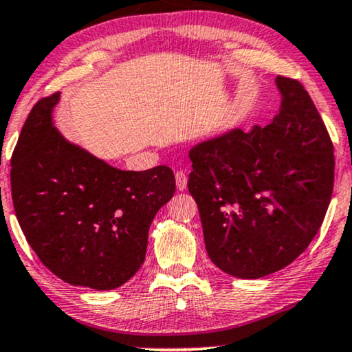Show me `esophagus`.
I'll return each mask as SVG.
<instances>
[{"label":"esophagus","mask_w":352,"mask_h":352,"mask_svg":"<svg viewBox=\"0 0 352 352\" xmlns=\"http://www.w3.org/2000/svg\"><path fill=\"white\" fill-rule=\"evenodd\" d=\"M175 184H177V190L184 191L186 190V184H188V177L184 170H179L175 173Z\"/></svg>","instance_id":"obj_1"}]
</instances>
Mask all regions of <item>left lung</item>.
Here are the masks:
<instances>
[{"label":"left lung","mask_w":352,"mask_h":352,"mask_svg":"<svg viewBox=\"0 0 352 352\" xmlns=\"http://www.w3.org/2000/svg\"><path fill=\"white\" fill-rule=\"evenodd\" d=\"M280 112L265 127L233 129L190 149L188 190L206 250L225 274L261 278L292 264L329 209L333 143L309 93L275 78Z\"/></svg>","instance_id":"1"}]
</instances>
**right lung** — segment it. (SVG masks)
<instances>
[{
	"instance_id": "right-lung-1",
	"label": "right lung",
	"mask_w": 352,
	"mask_h": 352,
	"mask_svg": "<svg viewBox=\"0 0 352 352\" xmlns=\"http://www.w3.org/2000/svg\"><path fill=\"white\" fill-rule=\"evenodd\" d=\"M60 93L32 107L11 157V193L23 235L56 277L112 289L142 267L154 215L175 193L172 168L120 170L53 125Z\"/></svg>"
}]
</instances>
